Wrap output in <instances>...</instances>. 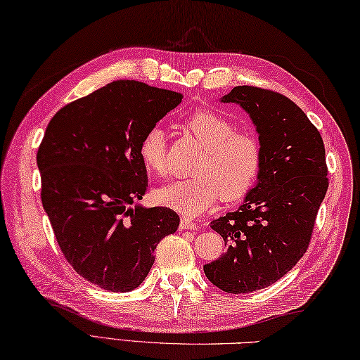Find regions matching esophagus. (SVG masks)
<instances>
[{"mask_svg": "<svg viewBox=\"0 0 360 360\" xmlns=\"http://www.w3.org/2000/svg\"><path fill=\"white\" fill-rule=\"evenodd\" d=\"M198 227H200V226H198L192 218L181 217V224H179L181 231H195V229H198Z\"/></svg>", "mask_w": 360, "mask_h": 360, "instance_id": "1", "label": "esophagus"}]
</instances>
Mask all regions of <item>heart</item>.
<instances>
[{
  "instance_id": "heart-1",
  "label": "heart",
  "mask_w": 360,
  "mask_h": 360,
  "mask_svg": "<svg viewBox=\"0 0 360 360\" xmlns=\"http://www.w3.org/2000/svg\"><path fill=\"white\" fill-rule=\"evenodd\" d=\"M182 128L204 150L193 167L195 176L174 181L156 192L165 207L186 217H200L219 198L238 201L254 187L262 165V151L255 137L235 131L232 122L210 110H196L182 120ZM143 167L155 174L165 173V133L150 128L139 145Z\"/></svg>"
}]
</instances>
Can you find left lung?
<instances>
[{"label":"left lung","mask_w":360,"mask_h":360,"mask_svg":"<svg viewBox=\"0 0 360 360\" xmlns=\"http://www.w3.org/2000/svg\"><path fill=\"white\" fill-rule=\"evenodd\" d=\"M221 102L249 114L262 165L238 210L210 223L227 249L204 274L224 292L248 294L280 280L307 252L328 190L325 147L307 114L283 94L235 86Z\"/></svg>","instance_id":"8db88e82"}]
</instances>
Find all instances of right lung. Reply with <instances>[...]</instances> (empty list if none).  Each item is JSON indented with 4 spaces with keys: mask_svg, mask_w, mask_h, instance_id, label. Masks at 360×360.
I'll return each mask as SVG.
<instances>
[{
    "mask_svg": "<svg viewBox=\"0 0 360 360\" xmlns=\"http://www.w3.org/2000/svg\"><path fill=\"white\" fill-rule=\"evenodd\" d=\"M182 101L181 93L117 80L63 106L37 153L41 202L74 271L111 292L147 277L155 249L178 231L168 207H143L145 133Z\"/></svg>",
    "mask_w": 360,
    "mask_h": 360,
    "instance_id": "1",
    "label": "right lung"
}]
</instances>
